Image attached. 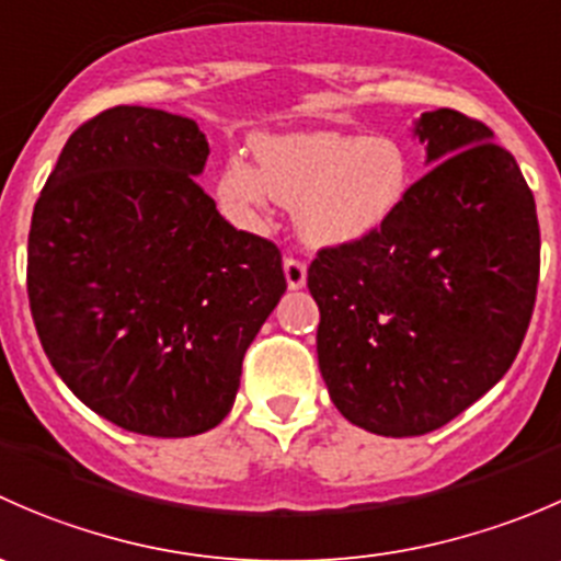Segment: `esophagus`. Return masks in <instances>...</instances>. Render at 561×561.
<instances>
[{
  "mask_svg": "<svg viewBox=\"0 0 561 561\" xmlns=\"http://www.w3.org/2000/svg\"><path fill=\"white\" fill-rule=\"evenodd\" d=\"M285 276H287V285H290L293 290H298V287L307 285V263H304L301 257H293V254H287Z\"/></svg>",
  "mask_w": 561,
  "mask_h": 561,
  "instance_id": "1",
  "label": "esophagus"
}]
</instances>
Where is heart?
<instances>
[{"label":"heart","instance_id":"heart-1","mask_svg":"<svg viewBox=\"0 0 561 561\" xmlns=\"http://www.w3.org/2000/svg\"><path fill=\"white\" fill-rule=\"evenodd\" d=\"M257 171L233 154L217 175L225 214L260 228L271 197L298 203V228L309 244H350L396 211L407 186V160L386 138L342 133L263 135L254 140Z\"/></svg>","mask_w":561,"mask_h":561}]
</instances>
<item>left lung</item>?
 <instances>
[{
  "mask_svg": "<svg viewBox=\"0 0 561 561\" xmlns=\"http://www.w3.org/2000/svg\"><path fill=\"white\" fill-rule=\"evenodd\" d=\"M428 173L386 222L317 249V360L336 410L382 437L454 421L505 377L540 279L535 195L478 118L423 113Z\"/></svg>",
  "mask_w": 561,
  "mask_h": 561,
  "instance_id": "1",
  "label": "left lung"
}]
</instances>
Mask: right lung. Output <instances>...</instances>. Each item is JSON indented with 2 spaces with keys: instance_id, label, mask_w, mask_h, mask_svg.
I'll list each match as a JSON object with an SVG mask.
<instances>
[{
  "instance_id": "add662e5",
  "label": "right lung",
  "mask_w": 561,
  "mask_h": 561,
  "mask_svg": "<svg viewBox=\"0 0 561 561\" xmlns=\"http://www.w3.org/2000/svg\"><path fill=\"white\" fill-rule=\"evenodd\" d=\"M192 118L116 105L83 122L35 203L26 293L39 344L98 415L146 437L222 423L287 290L282 252L197 184Z\"/></svg>"
}]
</instances>
